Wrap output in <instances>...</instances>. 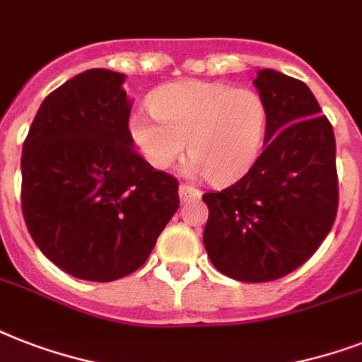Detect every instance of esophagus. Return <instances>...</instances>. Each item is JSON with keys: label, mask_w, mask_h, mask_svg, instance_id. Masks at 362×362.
<instances>
[{"label": "esophagus", "mask_w": 362, "mask_h": 362, "mask_svg": "<svg viewBox=\"0 0 362 362\" xmlns=\"http://www.w3.org/2000/svg\"><path fill=\"white\" fill-rule=\"evenodd\" d=\"M178 193H180L182 203H187V201H197V199L201 197V189L195 186H189V184H180Z\"/></svg>", "instance_id": "esophagus-1"}]
</instances>
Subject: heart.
<instances>
[{"label": "heart", "instance_id": "heart-1", "mask_svg": "<svg viewBox=\"0 0 362 362\" xmlns=\"http://www.w3.org/2000/svg\"><path fill=\"white\" fill-rule=\"evenodd\" d=\"M150 110L153 116L136 110L129 118V135L142 158L156 169H169L187 142L192 169L214 184L237 180L252 167L269 122L261 93L221 82L161 86L150 98Z\"/></svg>", "mask_w": 362, "mask_h": 362}]
</instances>
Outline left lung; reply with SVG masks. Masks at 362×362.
<instances>
[{"mask_svg": "<svg viewBox=\"0 0 362 362\" xmlns=\"http://www.w3.org/2000/svg\"><path fill=\"white\" fill-rule=\"evenodd\" d=\"M269 122L264 148L233 186L204 193L203 242L221 274L272 281L306 263L338 210L334 131L304 82L272 69L253 81Z\"/></svg>", "mask_w": 362, "mask_h": 362, "instance_id": "8db88e82", "label": "left lung"}]
</instances>
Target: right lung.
<instances>
[{"label":"right lung","mask_w":362,"mask_h":362,"mask_svg":"<svg viewBox=\"0 0 362 362\" xmlns=\"http://www.w3.org/2000/svg\"><path fill=\"white\" fill-rule=\"evenodd\" d=\"M125 76L90 69L42 101L22 148V214L67 274L112 281L141 269L180 206L178 180L133 150Z\"/></svg>","instance_id":"obj_1"}]
</instances>
